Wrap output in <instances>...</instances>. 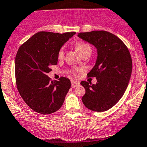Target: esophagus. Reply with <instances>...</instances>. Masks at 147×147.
<instances>
[{"mask_svg":"<svg viewBox=\"0 0 147 147\" xmlns=\"http://www.w3.org/2000/svg\"><path fill=\"white\" fill-rule=\"evenodd\" d=\"M79 84V83L78 82H74V81H71V87L75 88Z\"/></svg>","mask_w":147,"mask_h":147,"instance_id":"34e87169","label":"esophagus"}]
</instances>
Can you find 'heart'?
I'll use <instances>...</instances> for the list:
<instances>
[{"label":"heart","instance_id":"1","mask_svg":"<svg viewBox=\"0 0 147 147\" xmlns=\"http://www.w3.org/2000/svg\"><path fill=\"white\" fill-rule=\"evenodd\" d=\"M76 48L82 56L86 55V54L91 55V53H92V49L90 45L87 42H79L76 43ZM63 58L64 49L63 47H62V48L60 49V50L58 51V58L59 60H62ZM78 71H79V70L76 69V68H74V69H72V74H75L76 72H78Z\"/></svg>","mask_w":147,"mask_h":147}]
</instances>
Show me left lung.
<instances>
[{
  "instance_id": "8db88e82",
  "label": "left lung",
  "mask_w": 147,
  "mask_h": 147,
  "mask_svg": "<svg viewBox=\"0 0 147 147\" xmlns=\"http://www.w3.org/2000/svg\"><path fill=\"white\" fill-rule=\"evenodd\" d=\"M79 37L95 46V65L87 74L97 83L82 81L86 92L82 100L89 110L104 112L113 107L126 90L132 72L131 54L123 42L109 32L100 30L81 32Z\"/></svg>"
}]
</instances>
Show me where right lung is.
I'll return each instance as SVG.
<instances>
[{
  "label": "right lung",
  "mask_w": 147,
  "mask_h": 147,
  "mask_svg": "<svg viewBox=\"0 0 147 147\" xmlns=\"http://www.w3.org/2000/svg\"><path fill=\"white\" fill-rule=\"evenodd\" d=\"M76 32H40L20 46L15 58V77L21 97L32 110L42 115L59 110L71 87L68 78L52 81L50 67L58 63L61 47Z\"/></svg>",
  "instance_id": "right-lung-1"
}]
</instances>
